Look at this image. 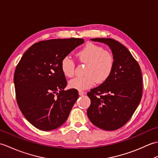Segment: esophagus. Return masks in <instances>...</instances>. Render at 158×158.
I'll return each mask as SVG.
<instances>
[{"instance_id": "esophagus-1", "label": "esophagus", "mask_w": 158, "mask_h": 158, "mask_svg": "<svg viewBox=\"0 0 158 158\" xmlns=\"http://www.w3.org/2000/svg\"><path fill=\"white\" fill-rule=\"evenodd\" d=\"M85 94V93L84 92V91H82V90H79V94L80 96H82V95H84V94Z\"/></svg>"}]
</instances>
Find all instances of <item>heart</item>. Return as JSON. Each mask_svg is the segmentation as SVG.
I'll return each instance as SVG.
<instances>
[{
  "instance_id": "1",
  "label": "heart",
  "mask_w": 158,
  "mask_h": 158,
  "mask_svg": "<svg viewBox=\"0 0 158 158\" xmlns=\"http://www.w3.org/2000/svg\"><path fill=\"white\" fill-rule=\"evenodd\" d=\"M78 60L86 64L85 76L76 77L69 82V87L78 90L91 88L95 83H102L110 78L115 65V57L112 52L93 43H89L76 53ZM61 69L65 76L74 74L75 63L69 56L61 61Z\"/></svg>"
}]
</instances>
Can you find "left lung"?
I'll return each instance as SVG.
<instances>
[{
  "mask_svg": "<svg viewBox=\"0 0 158 158\" xmlns=\"http://www.w3.org/2000/svg\"><path fill=\"white\" fill-rule=\"evenodd\" d=\"M91 40L110 47L115 65L110 78L87 93L90 99L87 115L98 128L115 131L127 123L141 100V68L128 48L117 40L105 38Z\"/></svg>",
  "mask_w": 158,
  "mask_h": 158,
  "instance_id": "1",
  "label": "left lung"
}]
</instances>
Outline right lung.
<instances>
[{"mask_svg":"<svg viewBox=\"0 0 158 158\" xmlns=\"http://www.w3.org/2000/svg\"><path fill=\"white\" fill-rule=\"evenodd\" d=\"M85 43L82 38L40 41L22 56L14 73L17 105L30 124L52 131L67 120L79 97L76 89L65 90L67 80L61 61Z\"/></svg>","mask_w":158,"mask_h":158,"instance_id":"obj_1","label":"right lung"}]
</instances>
